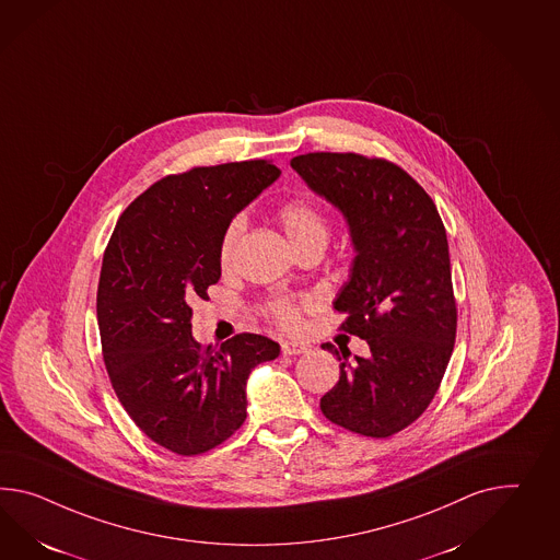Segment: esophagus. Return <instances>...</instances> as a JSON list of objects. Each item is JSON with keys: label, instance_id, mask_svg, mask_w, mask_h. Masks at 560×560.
<instances>
[{"label": "esophagus", "instance_id": "obj_1", "mask_svg": "<svg viewBox=\"0 0 560 560\" xmlns=\"http://www.w3.org/2000/svg\"><path fill=\"white\" fill-rule=\"evenodd\" d=\"M282 353L284 355H301L306 353V345L299 341H282Z\"/></svg>", "mask_w": 560, "mask_h": 560}]
</instances>
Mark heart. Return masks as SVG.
<instances>
[{
    "instance_id": "b5f03b06",
    "label": "heart",
    "mask_w": 560,
    "mask_h": 560,
    "mask_svg": "<svg viewBox=\"0 0 560 560\" xmlns=\"http://www.w3.org/2000/svg\"><path fill=\"white\" fill-rule=\"evenodd\" d=\"M278 219L294 249H301L304 245L327 244L329 240V221L325 213L311 201L292 199V201L282 202L278 207ZM242 231H244L242 219H233L228 230L223 231V237L219 244V261L223 268H230L231 261L235 258ZM268 311L273 320L284 329H294L299 325V318H301L299 302L278 299L268 306Z\"/></svg>"
}]
</instances>
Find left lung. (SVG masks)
I'll use <instances>...</instances> for the list:
<instances>
[{"mask_svg": "<svg viewBox=\"0 0 560 560\" xmlns=\"http://www.w3.org/2000/svg\"><path fill=\"white\" fill-rule=\"evenodd\" d=\"M290 166L349 225L355 258L332 302L341 329L370 345L325 343L341 361L339 382L320 398L330 422L386 439L412 424L445 375L457 335L446 231L427 190L400 166L361 154L315 152Z\"/></svg>", "mask_w": 560, "mask_h": 560, "instance_id": "1", "label": "left lung"}]
</instances>
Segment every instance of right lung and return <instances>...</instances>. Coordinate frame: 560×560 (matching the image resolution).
Wrapping results in <instances>:
<instances>
[{
    "instance_id": "add662e5",
    "label": "right lung",
    "mask_w": 560,
    "mask_h": 560,
    "mask_svg": "<svg viewBox=\"0 0 560 560\" xmlns=\"http://www.w3.org/2000/svg\"><path fill=\"white\" fill-rule=\"evenodd\" d=\"M278 176L268 160L171 174L129 205L105 249L97 288L105 368L129 418L176 455L228 441L247 416L249 373L280 353L254 332L205 349L190 329V304L221 278L223 231Z\"/></svg>"
}]
</instances>
